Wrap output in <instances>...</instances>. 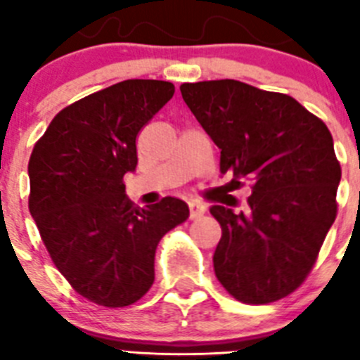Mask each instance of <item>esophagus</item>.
<instances>
[{
  "label": "esophagus",
  "instance_id": "obj_1",
  "mask_svg": "<svg viewBox=\"0 0 360 360\" xmlns=\"http://www.w3.org/2000/svg\"><path fill=\"white\" fill-rule=\"evenodd\" d=\"M205 210H207L205 203L198 202V200H193V202H189V214H191V217H193V219L203 216V214H205Z\"/></svg>",
  "mask_w": 360,
  "mask_h": 360
}]
</instances>
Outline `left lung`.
Segmentation results:
<instances>
[{
    "label": "left lung",
    "instance_id": "obj_1",
    "mask_svg": "<svg viewBox=\"0 0 360 360\" xmlns=\"http://www.w3.org/2000/svg\"><path fill=\"white\" fill-rule=\"evenodd\" d=\"M180 91L221 150V173L252 182L248 212L210 207L221 225L217 280L250 305L291 295L311 273L338 216L341 166L332 134L282 92L237 80L182 84Z\"/></svg>",
    "mask_w": 360,
    "mask_h": 360
}]
</instances>
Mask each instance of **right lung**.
I'll list each match as a JSON object with an SVG mask.
<instances>
[{
    "instance_id": "obj_1",
    "label": "right lung",
    "mask_w": 360,
    "mask_h": 360,
    "mask_svg": "<svg viewBox=\"0 0 360 360\" xmlns=\"http://www.w3.org/2000/svg\"><path fill=\"white\" fill-rule=\"evenodd\" d=\"M162 80H124L62 108L28 162L30 214L71 288L103 307H127L155 280V252L189 217L178 198L144 209L124 194L141 128L173 98Z\"/></svg>"
}]
</instances>
